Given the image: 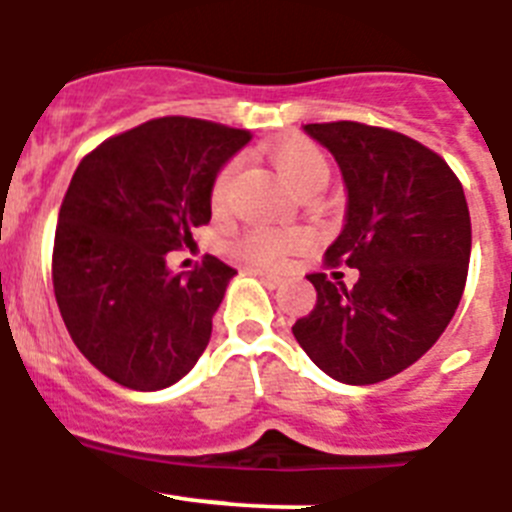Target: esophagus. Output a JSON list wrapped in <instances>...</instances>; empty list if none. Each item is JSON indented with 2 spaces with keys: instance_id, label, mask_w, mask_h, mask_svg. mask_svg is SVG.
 <instances>
[{
  "instance_id": "1",
  "label": "esophagus",
  "mask_w": 512,
  "mask_h": 512,
  "mask_svg": "<svg viewBox=\"0 0 512 512\" xmlns=\"http://www.w3.org/2000/svg\"><path fill=\"white\" fill-rule=\"evenodd\" d=\"M252 273H255L257 278L262 280V285H265V288H270V290H275L280 283H283V278H280L278 273H270V270H252Z\"/></svg>"
}]
</instances>
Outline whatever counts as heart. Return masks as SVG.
<instances>
[{
    "label": "heart",
    "instance_id": "1",
    "mask_svg": "<svg viewBox=\"0 0 512 512\" xmlns=\"http://www.w3.org/2000/svg\"><path fill=\"white\" fill-rule=\"evenodd\" d=\"M273 165L278 168L280 176L296 188L303 191L306 186L313 183H326L329 181V163H326L324 153L319 147L313 145L311 140H303V137H290V140L280 142L273 150ZM239 163L224 165L216 176L214 188H211V196L214 201H224V196L232 188L234 176H237ZM301 245V234L298 232H275V229H255V232L247 234L242 239V252H245L247 260L262 262V265H275V262L285 260L290 252Z\"/></svg>",
    "mask_w": 512,
    "mask_h": 512
}]
</instances>
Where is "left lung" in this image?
<instances>
[{
	"label": "left lung",
	"instance_id": "8db88e82",
	"mask_svg": "<svg viewBox=\"0 0 512 512\" xmlns=\"http://www.w3.org/2000/svg\"><path fill=\"white\" fill-rule=\"evenodd\" d=\"M334 155L347 209L326 262L359 270L308 275L316 306L293 336L344 385H375L423 357L444 334L467 283L472 224L459 178L421 142L359 122L306 124Z\"/></svg>",
	"mask_w": 512,
	"mask_h": 512
}]
</instances>
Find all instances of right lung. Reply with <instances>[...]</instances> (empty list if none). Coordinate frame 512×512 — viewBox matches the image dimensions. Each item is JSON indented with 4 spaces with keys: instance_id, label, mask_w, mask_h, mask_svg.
I'll use <instances>...</instances> for the list:
<instances>
[{
    "instance_id": "1",
    "label": "right lung",
    "mask_w": 512,
    "mask_h": 512,
    "mask_svg": "<svg viewBox=\"0 0 512 512\" xmlns=\"http://www.w3.org/2000/svg\"><path fill=\"white\" fill-rule=\"evenodd\" d=\"M250 140V130L163 117L78 163L58 214L53 288L73 344L109 380L163 390L204 354L237 270L206 255L170 273L165 255L209 224L216 176Z\"/></svg>"
}]
</instances>
